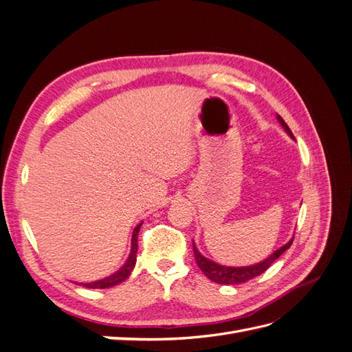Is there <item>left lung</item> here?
<instances>
[{
  "instance_id": "left-lung-1",
  "label": "left lung",
  "mask_w": 352,
  "mask_h": 352,
  "mask_svg": "<svg viewBox=\"0 0 352 352\" xmlns=\"http://www.w3.org/2000/svg\"><path fill=\"white\" fill-rule=\"evenodd\" d=\"M278 119H279L280 124L283 126V129L287 132V135L294 138V135L289 129V126L285 123L282 117L278 116ZM292 242H294V239H291L286 245H283V247L279 248L278 251H274L269 258H265L264 261H261L258 264L248 265V267H226V265H220L214 261L202 257L201 252L197 250L195 243L192 245V247H194V255H195L198 267L201 269L202 273L207 276L210 280L220 283V285H238V283H243L247 280H251L252 278H257V276L264 273L274 263V260H278L280 255L291 247Z\"/></svg>"
}]
</instances>
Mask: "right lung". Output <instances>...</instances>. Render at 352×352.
<instances>
[{"label": "right lung", "instance_id": "obj_1", "mask_svg": "<svg viewBox=\"0 0 352 352\" xmlns=\"http://www.w3.org/2000/svg\"><path fill=\"white\" fill-rule=\"evenodd\" d=\"M141 225H138L133 230V235H132V251L129 254V258L126 260V263L123 264V267L120 270H117L114 274L109 276V278L97 280V282H92V283H82V286L85 287H91V289H105V287H111L119 285L120 282L126 280L129 278L131 272L135 267V263H136V251H138V232H140Z\"/></svg>", "mask_w": 352, "mask_h": 352}]
</instances>
